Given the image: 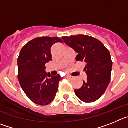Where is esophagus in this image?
I'll return each mask as SVG.
<instances>
[{
    "instance_id": "34e87169",
    "label": "esophagus",
    "mask_w": 128,
    "mask_h": 128,
    "mask_svg": "<svg viewBox=\"0 0 128 128\" xmlns=\"http://www.w3.org/2000/svg\"><path fill=\"white\" fill-rule=\"evenodd\" d=\"M66 78H69V79H72V78H73V77L71 76H70V75H67Z\"/></svg>"
}]
</instances>
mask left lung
I'll return each mask as SVG.
<instances>
[{
    "instance_id": "obj_1",
    "label": "left lung",
    "mask_w": 128,
    "mask_h": 128,
    "mask_svg": "<svg viewBox=\"0 0 128 128\" xmlns=\"http://www.w3.org/2000/svg\"><path fill=\"white\" fill-rule=\"evenodd\" d=\"M62 39L78 54L77 61L86 63L87 80L81 88L74 90L76 96L85 103L96 101L104 94L111 78L112 61L108 50L101 41L89 36L80 34Z\"/></svg>"
}]
</instances>
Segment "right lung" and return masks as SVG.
Here are the masks:
<instances>
[{
	"label": "right lung",
	"instance_id": "right-lung-1",
	"mask_svg": "<svg viewBox=\"0 0 128 128\" xmlns=\"http://www.w3.org/2000/svg\"><path fill=\"white\" fill-rule=\"evenodd\" d=\"M62 42L57 37H40L31 40L22 48L18 58V78L27 97L39 105L50 104L56 97L59 74L52 76L45 71V64L52 60L50 48Z\"/></svg>",
	"mask_w": 128,
	"mask_h": 128
}]
</instances>
